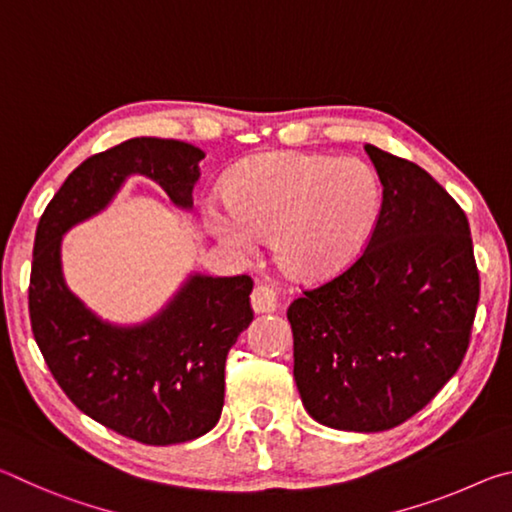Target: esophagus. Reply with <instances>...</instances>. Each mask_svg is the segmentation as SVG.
<instances>
[{
    "label": "esophagus",
    "mask_w": 512,
    "mask_h": 512,
    "mask_svg": "<svg viewBox=\"0 0 512 512\" xmlns=\"http://www.w3.org/2000/svg\"><path fill=\"white\" fill-rule=\"evenodd\" d=\"M250 305L257 311V314H271L277 309V293L275 289L266 287V284H257L250 293Z\"/></svg>",
    "instance_id": "1"
}]
</instances>
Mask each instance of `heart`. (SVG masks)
Returning a JSON list of instances; mask_svg holds the SVG:
<instances>
[{
  "mask_svg": "<svg viewBox=\"0 0 512 512\" xmlns=\"http://www.w3.org/2000/svg\"><path fill=\"white\" fill-rule=\"evenodd\" d=\"M225 205L207 207V225L239 257L271 237L284 271L323 280L366 248L381 210V187L366 162L268 151L225 180Z\"/></svg>",
  "mask_w": 512,
  "mask_h": 512,
  "instance_id": "obj_1",
  "label": "heart"
}]
</instances>
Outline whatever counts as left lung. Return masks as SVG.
Returning a JSON list of instances; mask_svg holds the SVG:
<instances>
[{"label":"left lung","instance_id":"8db88e82","mask_svg":"<svg viewBox=\"0 0 512 512\" xmlns=\"http://www.w3.org/2000/svg\"><path fill=\"white\" fill-rule=\"evenodd\" d=\"M384 187L368 248L287 309L307 413L386 431L427 406L470 345L479 273L467 216L418 164L366 144Z\"/></svg>","mask_w":512,"mask_h":512}]
</instances>
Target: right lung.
I'll use <instances>...</instances> for the list:
<instances>
[{"label": "right lung", "mask_w": 512, "mask_h": 512, "mask_svg": "<svg viewBox=\"0 0 512 512\" xmlns=\"http://www.w3.org/2000/svg\"><path fill=\"white\" fill-rule=\"evenodd\" d=\"M203 158L194 144L158 137L92 155L51 198L33 246L29 314L51 375L85 415L144 445L187 443L219 422L225 359L253 320V280L192 271L153 316L112 323L67 287L63 237L108 210L133 176L192 212Z\"/></svg>", "instance_id": "1"}]
</instances>
